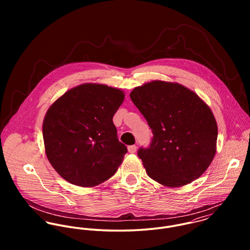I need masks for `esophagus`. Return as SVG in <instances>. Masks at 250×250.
Returning a JSON list of instances; mask_svg holds the SVG:
<instances>
[{
  "mask_svg": "<svg viewBox=\"0 0 250 250\" xmlns=\"http://www.w3.org/2000/svg\"><path fill=\"white\" fill-rule=\"evenodd\" d=\"M128 151H129L130 153H136V151H137V146H136V145H130V146L128 147Z\"/></svg>",
  "mask_w": 250,
  "mask_h": 250,
  "instance_id": "esophagus-1",
  "label": "esophagus"
}]
</instances>
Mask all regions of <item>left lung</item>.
Returning a JSON list of instances; mask_svg holds the SVG:
<instances>
[{"label":"left lung","instance_id":"8db88e82","mask_svg":"<svg viewBox=\"0 0 250 250\" xmlns=\"http://www.w3.org/2000/svg\"><path fill=\"white\" fill-rule=\"evenodd\" d=\"M130 97L153 133L150 146L138 152L147 175L169 188L199 178L216 152L217 125L210 107L188 87L164 81L135 87Z\"/></svg>","mask_w":250,"mask_h":250}]
</instances>
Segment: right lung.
Here are the masks:
<instances>
[{"instance_id":"obj_1","label":"right lung","mask_w":250,"mask_h":250,"mask_svg":"<svg viewBox=\"0 0 250 250\" xmlns=\"http://www.w3.org/2000/svg\"><path fill=\"white\" fill-rule=\"evenodd\" d=\"M124 97L118 88L83 83L48 108L42 125L45 153L62 178L91 188L116 172L127 147L117 139L112 117Z\"/></svg>"}]
</instances>
